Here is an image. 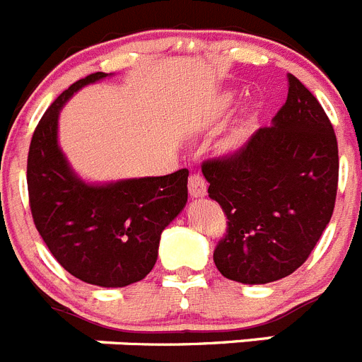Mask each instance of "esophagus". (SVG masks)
Wrapping results in <instances>:
<instances>
[{"label":"esophagus","instance_id":"esophagus-1","mask_svg":"<svg viewBox=\"0 0 362 362\" xmlns=\"http://www.w3.org/2000/svg\"><path fill=\"white\" fill-rule=\"evenodd\" d=\"M189 194L193 199H202L206 194V180L200 175H191L189 177Z\"/></svg>","mask_w":362,"mask_h":362}]
</instances>
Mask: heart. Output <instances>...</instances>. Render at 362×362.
Masks as SVG:
<instances>
[{"label":"heart","mask_w":362,"mask_h":362,"mask_svg":"<svg viewBox=\"0 0 362 362\" xmlns=\"http://www.w3.org/2000/svg\"><path fill=\"white\" fill-rule=\"evenodd\" d=\"M237 146V142H235V140H229V142H226V149H233V147Z\"/></svg>","instance_id":"obj_1"}]
</instances>
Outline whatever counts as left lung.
Returning <instances> with one entry per match:
<instances>
[{"label": "left lung", "instance_id": "left-lung-1", "mask_svg": "<svg viewBox=\"0 0 362 362\" xmlns=\"http://www.w3.org/2000/svg\"><path fill=\"white\" fill-rule=\"evenodd\" d=\"M209 199L228 216L213 253L226 279L268 284L300 268L332 218L339 149L325 109L288 74V98L233 155L207 160Z\"/></svg>", "mask_w": 362, "mask_h": 362}]
</instances>
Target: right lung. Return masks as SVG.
Here are the masks:
<instances>
[{
  "label": "right lung",
  "mask_w": 362,
  "mask_h": 362,
  "mask_svg": "<svg viewBox=\"0 0 362 362\" xmlns=\"http://www.w3.org/2000/svg\"><path fill=\"white\" fill-rule=\"evenodd\" d=\"M94 72L59 94L30 140L27 185L34 224L64 269L87 284L124 288L142 281L158 259L160 235L187 202V169L165 177L87 184L58 144L62 107Z\"/></svg>",
  "instance_id": "add662e5"
}]
</instances>
